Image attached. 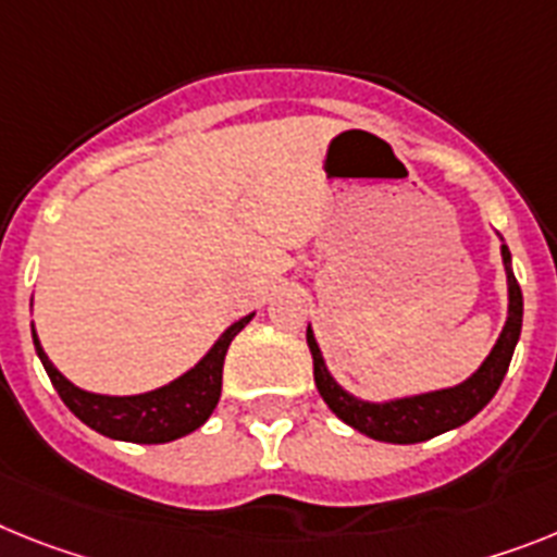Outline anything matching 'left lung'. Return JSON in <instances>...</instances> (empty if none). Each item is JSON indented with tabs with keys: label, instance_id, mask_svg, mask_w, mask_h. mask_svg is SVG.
I'll return each mask as SVG.
<instances>
[{
	"label": "left lung",
	"instance_id": "8db88e82",
	"mask_svg": "<svg viewBox=\"0 0 557 557\" xmlns=\"http://www.w3.org/2000/svg\"><path fill=\"white\" fill-rule=\"evenodd\" d=\"M504 269H507V286H509V314L504 322V331L498 336L495 348L490 350V357L481 362L479 371L467 382L447 391H433V394L410 396V399L396 401H362L357 396L345 394L343 387L331 380L329 368L322 362L320 345L314 339V331L308 329V348L314 357V382L320 396L325 399L331 410H334L345 424H350L359 433L376 438V442H391V445H416V442H428V438L445 433V430L459 428V424L470 422L484 405L495 396V391L502 387L504 373L509 368L512 350H516L518 336H521V317H524V297H521V286H518L512 265H509V249L502 246Z\"/></svg>",
	"mask_w": 557,
	"mask_h": 557
}]
</instances>
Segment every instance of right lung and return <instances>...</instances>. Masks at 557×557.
I'll return each instance as SVG.
<instances>
[{"label": "right lung", "instance_id": "1", "mask_svg": "<svg viewBox=\"0 0 557 557\" xmlns=\"http://www.w3.org/2000/svg\"><path fill=\"white\" fill-rule=\"evenodd\" d=\"M251 314L237 320L232 329H226V334L212 345L207 357L200 359L189 373H184L181 380L141 396L87 394V391L76 387L55 371L48 354L41 350L39 339H36V331H33V345H36L41 366L48 371L50 382L59 391L62 401L87 428H92L101 436L119 438V442L163 445V442H175V438L186 436L191 430H198L212 416L214 405L221 399L226 350L232 339L246 329Z\"/></svg>", "mask_w": 557, "mask_h": 557}]
</instances>
